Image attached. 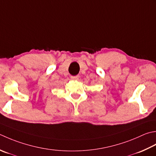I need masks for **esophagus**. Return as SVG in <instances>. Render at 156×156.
<instances>
[{
	"label": "esophagus",
	"mask_w": 156,
	"mask_h": 156,
	"mask_svg": "<svg viewBox=\"0 0 156 156\" xmlns=\"http://www.w3.org/2000/svg\"><path fill=\"white\" fill-rule=\"evenodd\" d=\"M78 78H79L78 75L74 76H71V79H72V80H78Z\"/></svg>",
	"instance_id": "obj_1"
}]
</instances>
